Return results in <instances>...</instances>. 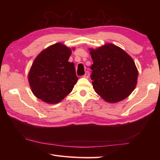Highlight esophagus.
Here are the masks:
<instances>
[{
  "label": "esophagus",
  "mask_w": 160,
  "mask_h": 160,
  "mask_svg": "<svg viewBox=\"0 0 160 160\" xmlns=\"http://www.w3.org/2000/svg\"><path fill=\"white\" fill-rule=\"evenodd\" d=\"M89 77V71H86L85 73H84V78H88Z\"/></svg>",
  "instance_id": "34e87169"
}]
</instances>
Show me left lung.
<instances>
[{"label": "left lung", "instance_id": "left-lung-1", "mask_svg": "<svg viewBox=\"0 0 160 160\" xmlns=\"http://www.w3.org/2000/svg\"><path fill=\"white\" fill-rule=\"evenodd\" d=\"M89 50L93 61L90 68L95 91L111 103L127 98L138 82V71L132 58L113 44Z\"/></svg>", "mask_w": 160, "mask_h": 160}]
</instances>
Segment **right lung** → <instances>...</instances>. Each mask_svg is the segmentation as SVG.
I'll list each match as a JSON object with an SVG mask.
<instances>
[{
	"instance_id": "obj_1",
	"label": "right lung",
	"mask_w": 160,
	"mask_h": 160,
	"mask_svg": "<svg viewBox=\"0 0 160 160\" xmlns=\"http://www.w3.org/2000/svg\"><path fill=\"white\" fill-rule=\"evenodd\" d=\"M71 49L56 43L36 58L28 80L33 95L45 102L56 104L73 90L78 78L74 63L69 62Z\"/></svg>"
}]
</instances>
